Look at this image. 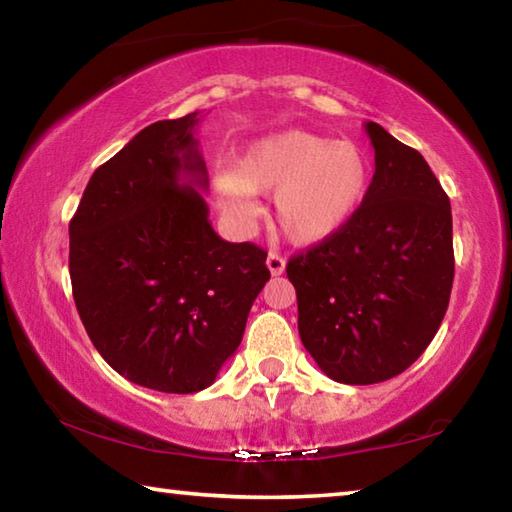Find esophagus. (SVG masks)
<instances>
[{"label": "esophagus", "instance_id": "obj_1", "mask_svg": "<svg viewBox=\"0 0 512 512\" xmlns=\"http://www.w3.org/2000/svg\"><path fill=\"white\" fill-rule=\"evenodd\" d=\"M266 266H268V271H271V275H282L284 268H287V259L277 253H268Z\"/></svg>", "mask_w": 512, "mask_h": 512}]
</instances>
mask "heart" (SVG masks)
<instances>
[{
  "mask_svg": "<svg viewBox=\"0 0 512 512\" xmlns=\"http://www.w3.org/2000/svg\"><path fill=\"white\" fill-rule=\"evenodd\" d=\"M370 180V158L357 142L296 128L248 144L232 171L216 178V192L239 219L255 214L248 194L273 192L275 228L291 244L318 246L352 221Z\"/></svg>",
  "mask_w": 512,
  "mask_h": 512,
  "instance_id": "b5f03b06",
  "label": "heart"
}]
</instances>
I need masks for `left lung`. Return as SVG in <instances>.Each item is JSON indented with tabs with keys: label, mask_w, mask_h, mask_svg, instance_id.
I'll return each instance as SVG.
<instances>
[{
	"label": "left lung",
	"mask_w": 512,
	"mask_h": 512,
	"mask_svg": "<svg viewBox=\"0 0 512 512\" xmlns=\"http://www.w3.org/2000/svg\"><path fill=\"white\" fill-rule=\"evenodd\" d=\"M375 176L359 212L293 255L302 345L329 379L379 384L427 350L454 282L452 207L427 160L368 121Z\"/></svg>",
	"instance_id": "8db88e82"
}]
</instances>
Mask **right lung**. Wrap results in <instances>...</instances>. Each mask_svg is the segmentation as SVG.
<instances>
[{
	"instance_id": "right-lung-1",
	"label": "right lung",
	"mask_w": 512,
	"mask_h": 512,
	"mask_svg": "<svg viewBox=\"0 0 512 512\" xmlns=\"http://www.w3.org/2000/svg\"><path fill=\"white\" fill-rule=\"evenodd\" d=\"M198 112L137 133L92 173L69 221V277L108 366L160 393H198L239 348L268 282L266 250L207 219Z\"/></svg>"
}]
</instances>
